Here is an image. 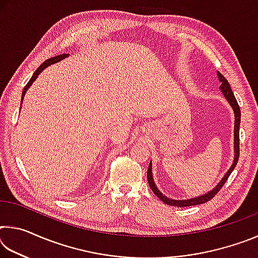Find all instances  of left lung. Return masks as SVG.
Instances as JSON below:
<instances>
[{
  "label": "left lung",
  "instance_id": "8db88e82",
  "mask_svg": "<svg viewBox=\"0 0 258 258\" xmlns=\"http://www.w3.org/2000/svg\"><path fill=\"white\" fill-rule=\"evenodd\" d=\"M217 77H218V81L221 82V86L220 89L222 91V93L226 99V101L230 103L231 108L233 109V112H234V159H233V163L231 165V167L229 168V171L225 173V175L222 177V180L218 182V184L212 189L211 191H208L207 194H204L202 196H199V197H195V198H190V199H182V200H176V199H171L168 197H166L165 195L161 194V192L158 190V187H157L156 183L154 181V177H152V164L150 161L149 164V167H148V173H147V177H148V183H149V185L151 187V190L154 194L158 197L161 202L167 204V205H171V206H176V207H186V206H195V205H200V204H205L211 200L214 196H215L218 191L221 190V187L224 185V183L228 180L230 174L232 173V171L234 169L235 166H237L238 163V159H239V126H240V120H241V115H240V108H239V104L237 102V100H235L234 94L232 92V90H231V86L229 84V82L225 80V77L222 75L220 72H217Z\"/></svg>",
  "mask_w": 258,
  "mask_h": 258
}]
</instances>
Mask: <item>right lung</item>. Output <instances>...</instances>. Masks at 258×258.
<instances>
[{
	"label": "right lung",
	"mask_w": 258,
	"mask_h": 258,
	"mask_svg": "<svg viewBox=\"0 0 258 258\" xmlns=\"http://www.w3.org/2000/svg\"><path fill=\"white\" fill-rule=\"evenodd\" d=\"M68 56V54H60V55H56V56H53V58H50V59H47V60H45L44 62H43L40 67H38L36 71H35V73L33 74V76H32V78H30L29 80V82L27 83V85H26L25 87H24V90H23V94H21V104H23V101H24V97H25V94H26V92H27V90L29 89L30 86H32V84L33 83L36 81V78L38 77V75H40V74L44 71L45 68H47L49 66H51V64H54V63H56V62H59V61H61V60H63L64 58H67ZM21 108V107H20Z\"/></svg>",
	"instance_id": "1"
}]
</instances>
